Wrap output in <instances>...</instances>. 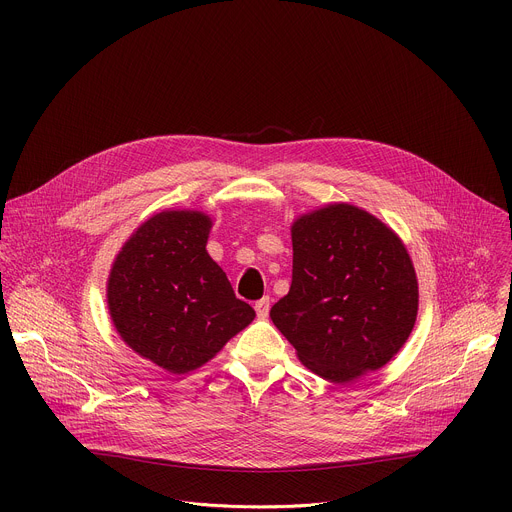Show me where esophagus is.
I'll return each instance as SVG.
<instances>
[{
    "label": "esophagus",
    "instance_id": "34e87169",
    "mask_svg": "<svg viewBox=\"0 0 512 512\" xmlns=\"http://www.w3.org/2000/svg\"><path fill=\"white\" fill-rule=\"evenodd\" d=\"M269 298H261L259 302H255V312H257V316L259 318H267V314H269Z\"/></svg>",
    "mask_w": 512,
    "mask_h": 512
}]
</instances>
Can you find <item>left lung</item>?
Wrapping results in <instances>:
<instances>
[{"label":"left lung","mask_w":512,"mask_h":512,"mask_svg":"<svg viewBox=\"0 0 512 512\" xmlns=\"http://www.w3.org/2000/svg\"><path fill=\"white\" fill-rule=\"evenodd\" d=\"M291 287L269 312L300 360L346 383L387 364L417 318V277L401 239L350 204L304 214L291 227Z\"/></svg>","instance_id":"left-lung-1"}]
</instances>
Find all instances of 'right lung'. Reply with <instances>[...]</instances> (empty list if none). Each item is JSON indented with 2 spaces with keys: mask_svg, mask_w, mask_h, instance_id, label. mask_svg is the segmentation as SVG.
Wrapping results in <instances>:
<instances>
[{
  "mask_svg": "<svg viewBox=\"0 0 512 512\" xmlns=\"http://www.w3.org/2000/svg\"><path fill=\"white\" fill-rule=\"evenodd\" d=\"M208 231L202 212H160L125 243L109 277L119 336L174 375L198 369L255 318L206 253Z\"/></svg>",
  "mask_w": 512,
  "mask_h": 512,
  "instance_id": "1",
  "label": "right lung"
}]
</instances>
